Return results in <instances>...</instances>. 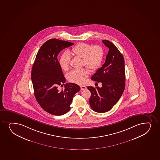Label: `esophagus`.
<instances>
[{
  "mask_svg": "<svg viewBox=\"0 0 160 160\" xmlns=\"http://www.w3.org/2000/svg\"><path fill=\"white\" fill-rule=\"evenodd\" d=\"M81 90H85V89H87V87H85V86H83V85H82V86H81Z\"/></svg>",
  "mask_w": 160,
  "mask_h": 160,
  "instance_id": "obj_1",
  "label": "esophagus"
}]
</instances>
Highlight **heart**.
<instances>
[{"label": "heart", "mask_w": 160, "mask_h": 160, "mask_svg": "<svg viewBox=\"0 0 160 160\" xmlns=\"http://www.w3.org/2000/svg\"><path fill=\"white\" fill-rule=\"evenodd\" d=\"M72 54L83 59L82 64L91 71L99 68L102 62L104 52L99 45H94L81 42L76 45L71 51ZM59 65L63 70H68L70 66V56L68 52H64L59 59ZM88 71L86 68L73 69L67 74L68 81L78 84H83L88 77Z\"/></svg>", "instance_id": "1"}]
</instances>
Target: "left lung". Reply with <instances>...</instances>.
Listing matches in <instances>:
<instances>
[{
  "mask_svg": "<svg viewBox=\"0 0 160 160\" xmlns=\"http://www.w3.org/2000/svg\"><path fill=\"white\" fill-rule=\"evenodd\" d=\"M109 48L105 62L91 79L102 83V87H88L91 93L89 102L92 110L107 112L118 102L125 88L124 59L118 48L110 41L103 40Z\"/></svg>",
  "mask_w": 160,
  "mask_h": 160,
  "instance_id": "8db88e82",
  "label": "left lung"
}]
</instances>
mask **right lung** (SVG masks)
Returning <instances> with one entry per match:
<instances>
[{"label":"right lung","mask_w":160,"mask_h":160,"mask_svg":"<svg viewBox=\"0 0 160 160\" xmlns=\"http://www.w3.org/2000/svg\"><path fill=\"white\" fill-rule=\"evenodd\" d=\"M72 42L51 39L43 44L37 53L31 71L34 94L39 105L46 112L60 116L70 110L73 96L80 90L75 83H67L64 90L59 91L66 78L59 65L58 54Z\"/></svg>","instance_id":"add662e5"}]
</instances>
